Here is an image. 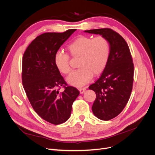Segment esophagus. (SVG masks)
Instances as JSON below:
<instances>
[{
  "mask_svg": "<svg viewBox=\"0 0 155 155\" xmlns=\"http://www.w3.org/2000/svg\"><path fill=\"white\" fill-rule=\"evenodd\" d=\"M86 91V88H79V92H80V94H83V93H84L85 92V91Z\"/></svg>",
  "mask_w": 155,
  "mask_h": 155,
  "instance_id": "34e87169",
  "label": "esophagus"
}]
</instances>
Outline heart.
I'll return each instance as SVG.
<instances>
[{
    "label": "heart",
    "mask_w": 155,
    "mask_h": 155,
    "mask_svg": "<svg viewBox=\"0 0 155 155\" xmlns=\"http://www.w3.org/2000/svg\"><path fill=\"white\" fill-rule=\"evenodd\" d=\"M68 49L74 58L79 57L78 67L67 78L70 85L81 87L91 80L92 75L104 71L110 55V43L104 36H80L68 46ZM54 63L59 71L68 74L71 71L69 55L58 50L54 54Z\"/></svg>",
    "instance_id": "b5f03b06"
}]
</instances>
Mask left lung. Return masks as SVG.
Returning a JSON list of instances; mask_svg holds the SVG:
<instances>
[{"instance_id":"8db88e82","label":"left lung","mask_w":155,"mask_h":155,"mask_svg":"<svg viewBox=\"0 0 155 155\" xmlns=\"http://www.w3.org/2000/svg\"><path fill=\"white\" fill-rule=\"evenodd\" d=\"M100 34L110 43V55L100 78L88 87L95 92L92 107L94 114L101 120H110L124 110L133 89L134 64L127 43L118 33L110 28L85 30Z\"/></svg>"}]
</instances>
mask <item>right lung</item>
I'll return each instance as SVG.
<instances>
[{
	"instance_id": "1",
	"label": "right lung",
	"mask_w": 155,
	"mask_h": 155,
	"mask_svg": "<svg viewBox=\"0 0 155 155\" xmlns=\"http://www.w3.org/2000/svg\"><path fill=\"white\" fill-rule=\"evenodd\" d=\"M76 30L37 36L23 55L22 82L26 96L36 113L54 125L67 121L79 94L76 88L68 86L54 63L55 53ZM61 86L64 91L59 92Z\"/></svg>"
}]
</instances>
